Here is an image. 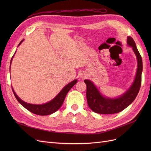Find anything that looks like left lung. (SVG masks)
Returning a JSON list of instances; mask_svg holds the SVG:
<instances>
[{
    "instance_id": "left-lung-1",
    "label": "left lung",
    "mask_w": 151,
    "mask_h": 151,
    "mask_svg": "<svg viewBox=\"0 0 151 151\" xmlns=\"http://www.w3.org/2000/svg\"><path fill=\"white\" fill-rule=\"evenodd\" d=\"M127 45L132 48L137 59V70L133 83L125 93L118 98H108L100 93L92 81L88 79L84 80L87 86V101L89 107L95 113L104 115L119 113L129 106L134 101L139 93L141 86L142 60L134 40L130 36L127 37Z\"/></svg>"
}]
</instances>
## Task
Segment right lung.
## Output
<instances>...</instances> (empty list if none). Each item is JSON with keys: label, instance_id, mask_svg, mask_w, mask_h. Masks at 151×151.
I'll return each instance as SVG.
<instances>
[{"label": "right lung", "instance_id": "obj_1", "mask_svg": "<svg viewBox=\"0 0 151 151\" xmlns=\"http://www.w3.org/2000/svg\"><path fill=\"white\" fill-rule=\"evenodd\" d=\"M23 40H22L21 41L18 46H19V45L21 44V43L23 42ZM16 52H15V53ZM14 55L11 58V63H10V68H11V62L14 56ZM77 79L72 81L70 83L67 84L64 88H63L60 92H59V93L56 96L51 100V101L42 104H30L28 103L24 102V101H22V99H21L19 97L17 96V95L14 92V91L12 87V89L14 94L15 97L17 99L18 102H19L22 106H23L26 109L29 110L30 112L36 114V115H42V116L49 115L57 111L58 109L61 107L63 101H64V99L67 94L68 93V91H70V89L72 88V87L77 83Z\"/></svg>", "mask_w": 151, "mask_h": 151}]
</instances>
